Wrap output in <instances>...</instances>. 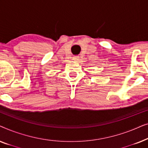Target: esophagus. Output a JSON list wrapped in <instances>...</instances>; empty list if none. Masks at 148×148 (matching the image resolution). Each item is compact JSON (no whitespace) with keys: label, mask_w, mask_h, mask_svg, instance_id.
<instances>
[{"label":"esophagus","mask_w":148,"mask_h":148,"mask_svg":"<svg viewBox=\"0 0 148 148\" xmlns=\"http://www.w3.org/2000/svg\"><path fill=\"white\" fill-rule=\"evenodd\" d=\"M79 58V56H74L73 57V59L74 61H75V62L78 61Z\"/></svg>","instance_id":"1"}]
</instances>
